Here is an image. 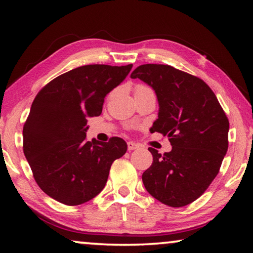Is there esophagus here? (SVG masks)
I'll return each mask as SVG.
<instances>
[{
	"label": "esophagus",
	"instance_id": "esophagus-1",
	"mask_svg": "<svg viewBox=\"0 0 253 253\" xmlns=\"http://www.w3.org/2000/svg\"><path fill=\"white\" fill-rule=\"evenodd\" d=\"M127 147H128V151H134V149L139 148V144L134 143V142H128Z\"/></svg>",
	"mask_w": 253,
	"mask_h": 253
}]
</instances>
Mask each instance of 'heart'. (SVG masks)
Wrapping results in <instances>:
<instances>
[{"mask_svg": "<svg viewBox=\"0 0 253 253\" xmlns=\"http://www.w3.org/2000/svg\"><path fill=\"white\" fill-rule=\"evenodd\" d=\"M136 89H146V87H144V85H138Z\"/></svg>", "mask_w": 253, "mask_h": 253, "instance_id": "obj_1", "label": "heart"}]
</instances>
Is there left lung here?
<instances>
[{"instance_id":"8db88e82","label":"left lung","mask_w":253,"mask_h":253,"mask_svg":"<svg viewBox=\"0 0 253 253\" xmlns=\"http://www.w3.org/2000/svg\"><path fill=\"white\" fill-rule=\"evenodd\" d=\"M154 89L158 118L152 130L169 137L172 151L152 147L143 183L153 198L172 208L194 202L219 173L228 151L229 121L216 96L202 79L168 65L147 63L131 72Z\"/></svg>"}]
</instances>
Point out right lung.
Masks as SVG:
<instances>
[{"mask_svg":"<svg viewBox=\"0 0 253 253\" xmlns=\"http://www.w3.org/2000/svg\"><path fill=\"white\" fill-rule=\"evenodd\" d=\"M132 65H88L62 74L34 98L23 126V153L33 177L50 198L79 205L105 187L113 162L127 151L119 137L88 142L87 118L99 116L105 97Z\"/></svg>","mask_w":253,"mask_h":253,"instance_id":"right-lung-1","label":"right lung"}]
</instances>
